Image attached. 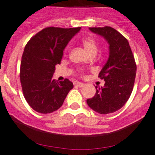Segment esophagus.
Here are the masks:
<instances>
[{
    "label": "esophagus",
    "instance_id": "1",
    "mask_svg": "<svg viewBox=\"0 0 155 155\" xmlns=\"http://www.w3.org/2000/svg\"><path fill=\"white\" fill-rule=\"evenodd\" d=\"M74 85L76 86H77V87H79V88H81V87H82V86H84V83H82V82H75V83H74Z\"/></svg>",
    "mask_w": 155,
    "mask_h": 155
}]
</instances>
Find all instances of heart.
Masks as SVG:
<instances>
[{"mask_svg":"<svg viewBox=\"0 0 155 155\" xmlns=\"http://www.w3.org/2000/svg\"><path fill=\"white\" fill-rule=\"evenodd\" d=\"M82 45L84 47L85 50L88 53L97 52L98 45L97 43L92 38H86L82 40Z\"/></svg>","mask_w":155,"mask_h":155,"instance_id":"heart-1","label":"heart"}]
</instances>
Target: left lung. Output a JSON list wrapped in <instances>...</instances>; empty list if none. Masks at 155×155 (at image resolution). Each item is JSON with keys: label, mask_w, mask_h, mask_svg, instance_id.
<instances>
[{"label": "left lung", "mask_w": 155, "mask_h": 155, "mask_svg": "<svg viewBox=\"0 0 155 155\" xmlns=\"http://www.w3.org/2000/svg\"><path fill=\"white\" fill-rule=\"evenodd\" d=\"M89 30L108 42L109 56L99 74L105 85L101 88L95 86V96L86 102L98 113H112L129 99L136 75V63L128 41L119 32L111 27H89Z\"/></svg>", "instance_id": "1"}]
</instances>
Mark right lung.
<instances>
[{"label": "right lung", "mask_w": 155, "mask_h": 155, "mask_svg": "<svg viewBox=\"0 0 155 155\" xmlns=\"http://www.w3.org/2000/svg\"><path fill=\"white\" fill-rule=\"evenodd\" d=\"M81 27L44 28L26 45L21 63L23 93L27 103L39 113L56 111L73 88L68 79H53L56 65L60 64L63 50Z\"/></svg>", "instance_id": "right-lung-1"}]
</instances>
